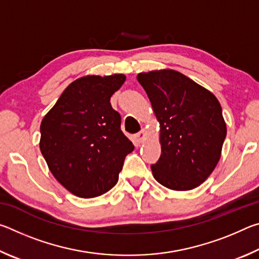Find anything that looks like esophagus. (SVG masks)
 <instances>
[{"instance_id": "1", "label": "esophagus", "mask_w": 259, "mask_h": 259, "mask_svg": "<svg viewBox=\"0 0 259 259\" xmlns=\"http://www.w3.org/2000/svg\"><path fill=\"white\" fill-rule=\"evenodd\" d=\"M145 135H146V133H145V130H140L139 133H137L135 135V139H136V142L137 143H142L143 142V139L145 138Z\"/></svg>"}]
</instances>
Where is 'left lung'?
<instances>
[{"label": "left lung", "mask_w": 259, "mask_h": 259, "mask_svg": "<svg viewBox=\"0 0 259 259\" xmlns=\"http://www.w3.org/2000/svg\"><path fill=\"white\" fill-rule=\"evenodd\" d=\"M137 80L161 125V156L151 165L153 176L170 190L198 187L217 165L226 137L221 104L172 69L140 73Z\"/></svg>", "instance_id": "1"}]
</instances>
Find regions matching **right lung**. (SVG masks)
<instances>
[{
    "instance_id": "obj_1",
    "label": "right lung",
    "mask_w": 259,
    "mask_h": 259,
    "mask_svg": "<svg viewBox=\"0 0 259 259\" xmlns=\"http://www.w3.org/2000/svg\"><path fill=\"white\" fill-rule=\"evenodd\" d=\"M124 81L123 74L78 78L42 120V155L57 181L80 198L111 190L135 148L122 133L120 113L109 103Z\"/></svg>"
}]
</instances>
